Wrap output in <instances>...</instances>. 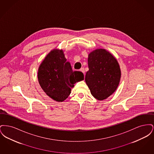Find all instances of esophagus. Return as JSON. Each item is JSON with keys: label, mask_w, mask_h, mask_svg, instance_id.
<instances>
[{"label": "esophagus", "mask_w": 154, "mask_h": 154, "mask_svg": "<svg viewBox=\"0 0 154 154\" xmlns=\"http://www.w3.org/2000/svg\"><path fill=\"white\" fill-rule=\"evenodd\" d=\"M80 71L81 72H82L83 73L85 74V70H84V67H82L80 69Z\"/></svg>", "instance_id": "obj_1"}]
</instances>
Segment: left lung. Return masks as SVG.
I'll use <instances>...</instances> for the list:
<instances>
[{
  "mask_svg": "<svg viewBox=\"0 0 154 154\" xmlns=\"http://www.w3.org/2000/svg\"><path fill=\"white\" fill-rule=\"evenodd\" d=\"M89 70L85 81L91 93L99 100L106 99L117 89L121 70L117 59L104 49H97L88 55Z\"/></svg>",
  "mask_w": 154,
  "mask_h": 154,
  "instance_id": "1",
  "label": "left lung"
}]
</instances>
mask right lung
<instances>
[{"label":"right lung","mask_w":154,"mask_h":154,"mask_svg":"<svg viewBox=\"0 0 154 154\" xmlns=\"http://www.w3.org/2000/svg\"><path fill=\"white\" fill-rule=\"evenodd\" d=\"M84 74L73 71L62 50L50 52L41 63L38 80L44 92L54 100L63 102L71 93V87L83 80Z\"/></svg>","instance_id":"add662e5"}]
</instances>
